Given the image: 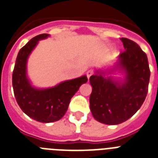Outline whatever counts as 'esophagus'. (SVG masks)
Segmentation results:
<instances>
[{
    "instance_id": "esophagus-1",
    "label": "esophagus",
    "mask_w": 158,
    "mask_h": 158,
    "mask_svg": "<svg viewBox=\"0 0 158 158\" xmlns=\"http://www.w3.org/2000/svg\"><path fill=\"white\" fill-rule=\"evenodd\" d=\"M93 73H94L93 70H89V71L87 72L86 75H87V77H88V79H89V77H90L93 75Z\"/></svg>"
}]
</instances>
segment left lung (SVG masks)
Instances as JSON below:
<instances>
[{"label":"left lung","mask_w":158,"mask_h":158,"mask_svg":"<svg viewBox=\"0 0 158 158\" xmlns=\"http://www.w3.org/2000/svg\"><path fill=\"white\" fill-rule=\"evenodd\" d=\"M120 40L124 52L112 66L95 69L89 78L91 113L104 124L127 120L140 109L148 93L150 70L146 54L135 42L126 38ZM118 73L121 77L115 76Z\"/></svg>","instance_id":"8db88e82"}]
</instances>
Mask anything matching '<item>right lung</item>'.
I'll return each instance as SVG.
<instances>
[{
	"label": "right lung",
	"instance_id": "right-lung-1",
	"mask_svg": "<svg viewBox=\"0 0 158 158\" xmlns=\"http://www.w3.org/2000/svg\"><path fill=\"white\" fill-rule=\"evenodd\" d=\"M50 37L42 34L31 39L18 54L13 72V88L16 101L25 114L42 123L60 119L66 113L70 100L82 84L86 83V75L64 81L49 88H36L27 76V60L39 41Z\"/></svg>",
	"mask_w": 158,
	"mask_h": 158
}]
</instances>
